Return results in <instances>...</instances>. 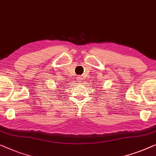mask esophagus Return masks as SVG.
Wrapping results in <instances>:
<instances>
[{
    "instance_id": "esophagus-1",
    "label": "esophagus",
    "mask_w": 156,
    "mask_h": 156,
    "mask_svg": "<svg viewBox=\"0 0 156 156\" xmlns=\"http://www.w3.org/2000/svg\"><path fill=\"white\" fill-rule=\"evenodd\" d=\"M77 78V82H78V81H80V80H81V79H82V78H81L80 77V76H77V78Z\"/></svg>"
}]
</instances>
